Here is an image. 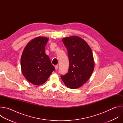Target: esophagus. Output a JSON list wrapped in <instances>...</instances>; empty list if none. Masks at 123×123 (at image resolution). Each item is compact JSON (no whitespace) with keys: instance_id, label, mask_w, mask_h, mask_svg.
Segmentation results:
<instances>
[{"instance_id":"esophagus-1","label":"esophagus","mask_w":123,"mask_h":123,"mask_svg":"<svg viewBox=\"0 0 123 123\" xmlns=\"http://www.w3.org/2000/svg\"><path fill=\"white\" fill-rule=\"evenodd\" d=\"M58 68V65H56V66H55V69H57Z\"/></svg>"}]
</instances>
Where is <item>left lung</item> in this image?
I'll use <instances>...</instances> for the list:
<instances>
[{"instance_id": "1", "label": "left lung", "mask_w": 123, "mask_h": 123, "mask_svg": "<svg viewBox=\"0 0 123 123\" xmlns=\"http://www.w3.org/2000/svg\"><path fill=\"white\" fill-rule=\"evenodd\" d=\"M62 41L68 50V73L61 78L68 87L77 89L89 80L94 69L92 50L84 39L77 36L67 37Z\"/></svg>"}]
</instances>
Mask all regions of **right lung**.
<instances>
[{
	"mask_svg": "<svg viewBox=\"0 0 123 123\" xmlns=\"http://www.w3.org/2000/svg\"><path fill=\"white\" fill-rule=\"evenodd\" d=\"M49 38L39 37L31 40L24 48L21 57L22 73L35 85L44 83L55 70L45 51Z\"/></svg>",
	"mask_w": 123,
	"mask_h": 123,
	"instance_id": "obj_1",
	"label": "right lung"
}]
</instances>
